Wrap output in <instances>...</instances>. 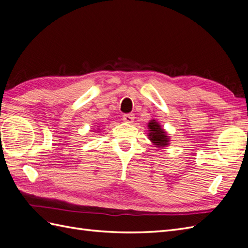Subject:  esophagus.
<instances>
[{"instance_id":"34e87169","label":"esophagus","mask_w":248,"mask_h":248,"mask_svg":"<svg viewBox=\"0 0 248 248\" xmlns=\"http://www.w3.org/2000/svg\"><path fill=\"white\" fill-rule=\"evenodd\" d=\"M123 120L126 124H132L134 122V115L133 114H125V115L123 116Z\"/></svg>"}]
</instances>
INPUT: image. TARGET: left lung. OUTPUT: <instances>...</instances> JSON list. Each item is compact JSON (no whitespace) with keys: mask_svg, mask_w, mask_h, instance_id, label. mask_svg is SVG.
Wrapping results in <instances>:
<instances>
[{"mask_svg":"<svg viewBox=\"0 0 248 248\" xmlns=\"http://www.w3.org/2000/svg\"><path fill=\"white\" fill-rule=\"evenodd\" d=\"M148 128H149L148 137L155 147L161 148V149L169 147L170 138L168 134V132L162 128L161 124L158 123L156 119L150 120L148 124Z\"/></svg>","mask_w":248,"mask_h":248,"instance_id":"8db88e82","label":"left lung"}]
</instances>
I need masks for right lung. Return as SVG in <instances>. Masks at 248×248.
I'll use <instances>...</instances> for the list:
<instances>
[{
  "mask_svg": "<svg viewBox=\"0 0 248 248\" xmlns=\"http://www.w3.org/2000/svg\"><path fill=\"white\" fill-rule=\"evenodd\" d=\"M95 131H97V132H99V128H97V130H95Z\"/></svg>",
  "mask_w": 248,
  "mask_h": 248,
  "instance_id": "obj_1",
  "label": "right lung"
}]
</instances>
